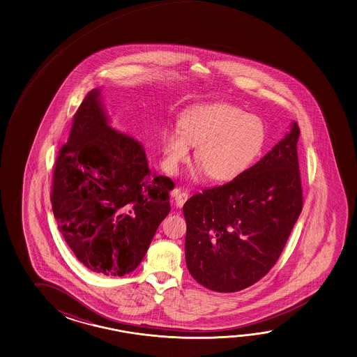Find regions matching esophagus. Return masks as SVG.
Returning <instances> with one entry per match:
<instances>
[{
    "instance_id": "34e87169",
    "label": "esophagus",
    "mask_w": 357,
    "mask_h": 357,
    "mask_svg": "<svg viewBox=\"0 0 357 357\" xmlns=\"http://www.w3.org/2000/svg\"><path fill=\"white\" fill-rule=\"evenodd\" d=\"M172 197H174V200H175L176 206H177V208H182L183 204H185L188 199V195L186 194V192H182L181 190H178V188H175V190L172 191Z\"/></svg>"
}]
</instances>
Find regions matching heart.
I'll return each instance as SVG.
<instances>
[{
    "instance_id": "1",
    "label": "heart",
    "mask_w": 357,
    "mask_h": 357,
    "mask_svg": "<svg viewBox=\"0 0 357 357\" xmlns=\"http://www.w3.org/2000/svg\"><path fill=\"white\" fill-rule=\"evenodd\" d=\"M178 130L163 133V165L177 174L195 149L199 174L208 172L215 181H229L240 175L258 155L266 137L259 118L229 103H214L188 110Z\"/></svg>"
}]
</instances>
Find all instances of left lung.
<instances>
[{"instance_id":"left-lung-1","label":"left lung","mask_w":357,"mask_h":357,"mask_svg":"<svg viewBox=\"0 0 357 357\" xmlns=\"http://www.w3.org/2000/svg\"><path fill=\"white\" fill-rule=\"evenodd\" d=\"M291 130L250 169L183 205L186 266L215 292H238L277 263L303 206L297 142Z\"/></svg>"}]
</instances>
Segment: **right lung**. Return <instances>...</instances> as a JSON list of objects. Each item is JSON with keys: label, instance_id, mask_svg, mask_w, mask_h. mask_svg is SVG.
Segmentation results:
<instances>
[{"label": "right lung", "instance_id": "obj_1", "mask_svg": "<svg viewBox=\"0 0 357 357\" xmlns=\"http://www.w3.org/2000/svg\"><path fill=\"white\" fill-rule=\"evenodd\" d=\"M100 93L86 94L59 151L52 211L88 269L122 277L142 261L169 215L174 182L149 169L142 143L110 126Z\"/></svg>", "mask_w": 357, "mask_h": 357}]
</instances>
